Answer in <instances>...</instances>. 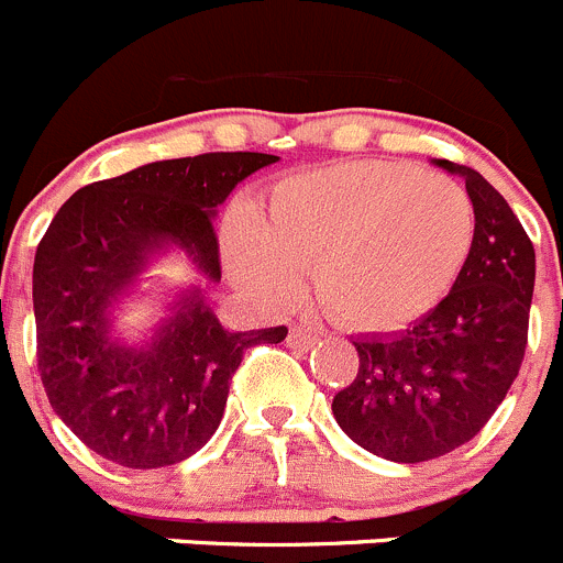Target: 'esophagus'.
<instances>
[{
  "mask_svg": "<svg viewBox=\"0 0 563 563\" xmlns=\"http://www.w3.org/2000/svg\"><path fill=\"white\" fill-rule=\"evenodd\" d=\"M320 342V333L314 328H306V325H292L287 333V344L292 350H309Z\"/></svg>",
  "mask_w": 563,
  "mask_h": 563,
  "instance_id": "obj_1",
  "label": "esophagus"
}]
</instances>
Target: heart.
Returning <instances> with one entry per match:
<instances>
[{
    "label": "heart",
    "instance_id": "b5f03b06",
    "mask_svg": "<svg viewBox=\"0 0 563 563\" xmlns=\"http://www.w3.org/2000/svg\"><path fill=\"white\" fill-rule=\"evenodd\" d=\"M471 197L443 175L358 161L306 172L274 188L263 219L232 232V268L289 298L311 268L314 298L358 331H397L430 314L473 246Z\"/></svg>",
    "mask_w": 563,
    "mask_h": 563
}]
</instances>
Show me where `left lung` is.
Segmentation results:
<instances>
[{
	"label": "left lung",
	"instance_id": "8db88e82",
	"mask_svg": "<svg viewBox=\"0 0 563 563\" xmlns=\"http://www.w3.org/2000/svg\"><path fill=\"white\" fill-rule=\"evenodd\" d=\"M473 246L446 298L408 331L355 339L358 375L333 397L350 441L391 463H427L468 443L520 372L537 254L509 202L471 166Z\"/></svg>",
	"mask_w": 563,
	"mask_h": 563
}]
</instances>
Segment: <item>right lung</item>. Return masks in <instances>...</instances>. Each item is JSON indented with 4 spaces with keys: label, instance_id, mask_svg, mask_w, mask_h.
Instances as JSON below:
<instances>
[{
    "label": "right lung",
    "instance_id": "1",
    "mask_svg": "<svg viewBox=\"0 0 563 563\" xmlns=\"http://www.w3.org/2000/svg\"><path fill=\"white\" fill-rule=\"evenodd\" d=\"M268 153H205L144 164L79 188L37 243L32 303L37 372L54 413L122 468H164L210 441L230 380L254 344L287 328L227 331L202 287L183 289L144 344L111 336V311L155 254L177 246L221 282L216 208Z\"/></svg>",
    "mask_w": 563,
    "mask_h": 563
}]
</instances>
